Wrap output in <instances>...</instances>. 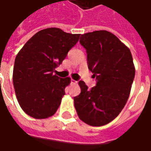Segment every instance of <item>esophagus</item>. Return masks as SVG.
Wrapping results in <instances>:
<instances>
[{
    "label": "esophagus",
    "instance_id": "1",
    "mask_svg": "<svg viewBox=\"0 0 151 151\" xmlns=\"http://www.w3.org/2000/svg\"><path fill=\"white\" fill-rule=\"evenodd\" d=\"M70 82H71V84H77V83H78V82L75 81V80H73V79H71Z\"/></svg>",
    "mask_w": 151,
    "mask_h": 151
}]
</instances>
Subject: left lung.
I'll return each instance as SVG.
<instances>
[{"label":"left lung","mask_w":151,"mask_h":151,"mask_svg":"<svg viewBox=\"0 0 151 151\" xmlns=\"http://www.w3.org/2000/svg\"><path fill=\"white\" fill-rule=\"evenodd\" d=\"M79 42L86 51L88 69L96 86L91 90L78 82L81 93L73 98L78 117L87 124L102 126L120 114L126 104L135 69L130 50L107 31L82 35Z\"/></svg>","instance_id":"1"}]
</instances>
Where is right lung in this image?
I'll return each mask as SVG.
<instances>
[{
  "instance_id": "right-lung-1",
  "label": "right lung",
  "mask_w": 151,
  "mask_h": 151,
  "mask_svg": "<svg viewBox=\"0 0 151 151\" xmlns=\"http://www.w3.org/2000/svg\"><path fill=\"white\" fill-rule=\"evenodd\" d=\"M80 34L52 27L28 40L15 58L13 83L22 109L35 119H45L59 108L70 78L55 75V69L78 42Z\"/></svg>"
}]
</instances>
